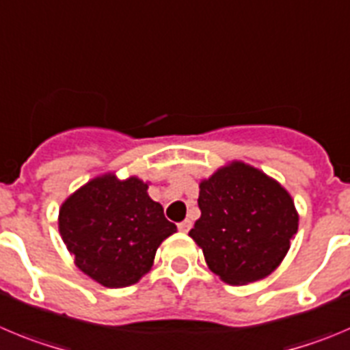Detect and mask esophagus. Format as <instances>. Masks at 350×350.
I'll use <instances>...</instances> for the list:
<instances>
[{"label": "esophagus", "mask_w": 350, "mask_h": 350, "mask_svg": "<svg viewBox=\"0 0 350 350\" xmlns=\"http://www.w3.org/2000/svg\"><path fill=\"white\" fill-rule=\"evenodd\" d=\"M178 228L181 230L183 234H185V232H188V230L191 228V221H190V219H185V221H181V223H179V225H178Z\"/></svg>", "instance_id": "1"}]
</instances>
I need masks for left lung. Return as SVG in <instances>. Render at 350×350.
I'll return each instance as SVG.
<instances>
[{
  "label": "left lung",
  "instance_id": "left-lung-1",
  "mask_svg": "<svg viewBox=\"0 0 350 350\" xmlns=\"http://www.w3.org/2000/svg\"><path fill=\"white\" fill-rule=\"evenodd\" d=\"M200 218L190 237L211 272L232 286L265 279L281 265L298 232L289 191L254 165L232 160L198 183Z\"/></svg>",
  "mask_w": 350,
  "mask_h": 350
}]
</instances>
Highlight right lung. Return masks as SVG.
Returning <instances> with one entry per match:
<instances>
[{"label": "right lung", "mask_w": 350, "mask_h": 350, "mask_svg": "<svg viewBox=\"0 0 350 350\" xmlns=\"http://www.w3.org/2000/svg\"><path fill=\"white\" fill-rule=\"evenodd\" d=\"M150 181L105 172L59 207V234L75 265L105 288H127L153 267L157 250L178 232L148 195Z\"/></svg>", "instance_id": "right-lung-1"}]
</instances>
